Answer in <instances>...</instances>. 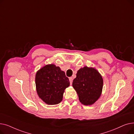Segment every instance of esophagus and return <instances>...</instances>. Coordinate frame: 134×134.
<instances>
[{"instance_id": "obj_1", "label": "esophagus", "mask_w": 134, "mask_h": 134, "mask_svg": "<svg viewBox=\"0 0 134 134\" xmlns=\"http://www.w3.org/2000/svg\"><path fill=\"white\" fill-rule=\"evenodd\" d=\"M69 80L70 83H71V85H72V82H73V78H72V77H70V78H69Z\"/></svg>"}]
</instances>
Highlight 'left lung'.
Returning <instances> with one entry per match:
<instances>
[{
  "label": "left lung",
  "mask_w": 134,
  "mask_h": 134,
  "mask_svg": "<svg viewBox=\"0 0 134 134\" xmlns=\"http://www.w3.org/2000/svg\"><path fill=\"white\" fill-rule=\"evenodd\" d=\"M72 86L76 91L80 102L85 105H90L100 97L103 79L97 69L85 66L77 72Z\"/></svg>",
  "instance_id": "8db88e82"
}]
</instances>
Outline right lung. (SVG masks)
Segmentation results:
<instances>
[{
	"mask_svg": "<svg viewBox=\"0 0 134 134\" xmlns=\"http://www.w3.org/2000/svg\"><path fill=\"white\" fill-rule=\"evenodd\" d=\"M35 83L38 96L48 105L60 103L65 90L70 85L65 72L54 64L47 65L38 70Z\"/></svg>",
	"mask_w": 134,
	"mask_h": 134,
	"instance_id": "add662e5",
	"label": "right lung"
}]
</instances>
